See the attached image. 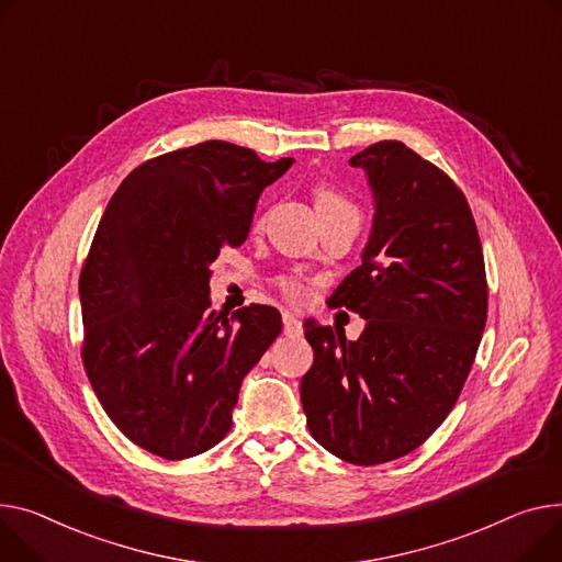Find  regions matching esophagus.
Instances as JSON below:
<instances>
[{
	"label": "esophagus",
	"mask_w": 562,
	"mask_h": 562,
	"mask_svg": "<svg viewBox=\"0 0 562 562\" xmlns=\"http://www.w3.org/2000/svg\"><path fill=\"white\" fill-rule=\"evenodd\" d=\"M282 323H284V334L286 336H301L303 334V321L293 316V314H282Z\"/></svg>",
	"instance_id": "1"
}]
</instances>
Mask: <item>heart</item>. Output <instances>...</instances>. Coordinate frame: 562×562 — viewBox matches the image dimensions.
I'll return each instance as SVG.
<instances>
[{
  "label": "heart",
  "instance_id": "heart-1",
  "mask_svg": "<svg viewBox=\"0 0 562 562\" xmlns=\"http://www.w3.org/2000/svg\"><path fill=\"white\" fill-rule=\"evenodd\" d=\"M314 201H316L318 214L329 212V210H355V205L346 196H341L339 192L331 190V187H325V184L318 187V190L314 192ZM280 286L295 303L303 301V297H305V284L301 280L284 278V280H280Z\"/></svg>",
  "mask_w": 562,
  "mask_h": 562
}]
</instances>
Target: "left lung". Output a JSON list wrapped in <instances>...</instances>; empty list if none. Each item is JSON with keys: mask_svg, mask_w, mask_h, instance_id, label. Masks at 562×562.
Segmentation results:
<instances>
[{"mask_svg": "<svg viewBox=\"0 0 562 562\" xmlns=\"http://www.w3.org/2000/svg\"><path fill=\"white\" fill-rule=\"evenodd\" d=\"M366 171L372 226L361 265L329 295L357 312V341L305 321L307 427L327 452L378 465L414 452L468 380L488 312L479 233L459 187L395 139L350 158Z\"/></svg>", "mask_w": 562, "mask_h": 562, "instance_id": "obj_1", "label": "left lung"}]
</instances>
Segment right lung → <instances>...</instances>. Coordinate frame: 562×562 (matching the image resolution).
Listing matches in <instances>:
<instances>
[{"label": "right lung", "mask_w": 562, "mask_h": 562, "mask_svg": "<svg viewBox=\"0 0 562 562\" xmlns=\"http://www.w3.org/2000/svg\"><path fill=\"white\" fill-rule=\"evenodd\" d=\"M291 165L210 139L139 165L110 199L79 280L83 366L142 450L180 461L231 431L282 318L269 305L210 310V267L246 241L261 192Z\"/></svg>", "instance_id": "obj_1"}]
</instances>
